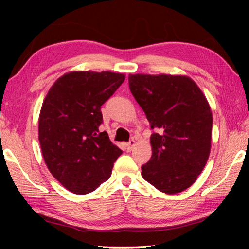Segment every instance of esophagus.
<instances>
[{
    "label": "esophagus",
    "mask_w": 249,
    "mask_h": 249,
    "mask_svg": "<svg viewBox=\"0 0 249 249\" xmlns=\"http://www.w3.org/2000/svg\"><path fill=\"white\" fill-rule=\"evenodd\" d=\"M134 145H135V141L134 140H130L129 142H127L125 144V146H126V149H127L128 151L129 150H132L133 149V147H134Z\"/></svg>",
    "instance_id": "esophagus-1"
}]
</instances>
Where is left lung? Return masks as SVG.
Listing matches in <instances>:
<instances>
[{
	"label": "left lung",
	"instance_id": "obj_1",
	"mask_svg": "<svg viewBox=\"0 0 249 249\" xmlns=\"http://www.w3.org/2000/svg\"><path fill=\"white\" fill-rule=\"evenodd\" d=\"M129 90L155 129L142 176L175 195L196 182L208 161L213 117L204 94L183 75L129 74Z\"/></svg>",
	"mask_w": 249,
	"mask_h": 249
}]
</instances>
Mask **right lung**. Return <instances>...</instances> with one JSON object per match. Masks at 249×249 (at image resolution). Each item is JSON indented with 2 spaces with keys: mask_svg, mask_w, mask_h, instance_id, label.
<instances>
[{
  "mask_svg": "<svg viewBox=\"0 0 249 249\" xmlns=\"http://www.w3.org/2000/svg\"><path fill=\"white\" fill-rule=\"evenodd\" d=\"M122 73L73 71L50 88L40 109L38 137L52 175L69 191L87 195L111 177L122 155L107 132L101 107L124 82Z\"/></svg>",
  "mask_w": 249,
  "mask_h": 249,
  "instance_id": "obj_1",
  "label": "right lung"
}]
</instances>
